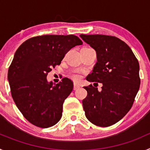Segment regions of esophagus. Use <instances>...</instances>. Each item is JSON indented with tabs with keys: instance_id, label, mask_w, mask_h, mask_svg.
I'll use <instances>...</instances> for the list:
<instances>
[{
	"instance_id": "34e87169",
	"label": "esophagus",
	"mask_w": 150,
	"mask_h": 150,
	"mask_svg": "<svg viewBox=\"0 0 150 150\" xmlns=\"http://www.w3.org/2000/svg\"><path fill=\"white\" fill-rule=\"evenodd\" d=\"M79 85H77L76 83H74V90H77L78 88H79Z\"/></svg>"
}]
</instances>
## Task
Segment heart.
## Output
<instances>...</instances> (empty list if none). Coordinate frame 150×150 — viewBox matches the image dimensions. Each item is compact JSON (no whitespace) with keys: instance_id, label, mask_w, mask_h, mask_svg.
Returning <instances> with one entry per match:
<instances>
[{"instance_id":"obj_1","label":"heart","mask_w":150,"mask_h":150,"mask_svg":"<svg viewBox=\"0 0 150 150\" xmlns=\"http://www.w3.org/2000/svg\"><path fill=\"white\" fill-rule=\"evenodd\" d=\"M72 78L75 80V81H79V79H81V76H80V75L78 74H74L72 75Z\"/></svg>"}]
</instances>
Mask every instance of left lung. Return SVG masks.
<instances>
[{"instance_id": "left-lung-1", "label": "left lung", "mask_w": 150, "mask_h": 150, "mask_svg": "<svg viewBox=\"0 0 150 150\" xmlns=\"http://www.w3.org/2000/svg\"><path fill=\"white\" fill-rule=\"evenodd\" d=\"M79 36L97 54L96 64L86 79L103 85L100 91L91 85L84 87L87 91L83 100L85 114L95 125L110 126L122 120L133 105L140 83L138 61L129 46L116 37Z\"/></svg>"}]
</instances>
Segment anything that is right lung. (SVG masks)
I'll return each instance as SVG.
<instances>
[{
    "label": "right lung",
    "instance_id": "add662e5",
    "mask_svg": "<svg viewBox=\"0 0 150 150\" xmlns=\"http://www.w3.org/2000/svg\"><path fill=\"white\" fill-rule=\"evenodd\" d=\"M82 44L72 34L43 35L27 40L16 50L8 70V81L16 105L31 124L49 128L61 120L73 82L65 77L53 85L46 76L69 50Z\"/></svg>",
    "mask_w": 150,
    "mask_h": 150
}]
</instances>
